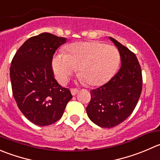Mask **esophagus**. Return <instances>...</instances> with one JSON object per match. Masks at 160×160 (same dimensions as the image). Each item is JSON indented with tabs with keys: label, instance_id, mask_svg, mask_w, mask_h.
Wrapping results in <instances>:
<instances>
[{
	"label": "esophagus",
	"instance_id": "esophagus-1",
	"mask_svg": "<svg viewBox=\"0 0 160 160\" xmlns=\"http://www.w3.org/2000/svg\"><path fill=\"white\" fill-rule=\"evenodd\" d=\"M70 91H71V94H72V95H76V94H77V93H78V90L77 89V88H72V89L70 90Z\"/></svg>",
	"mask_w": 160,
	"mask_h": 160
}]
</instances>
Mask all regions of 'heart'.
Segmentation results:
<instances>
[{"mask_svg":"<svg viewBox=\"0 0 160 160\" xmlns=\"http://www.w3.org/2000/svg\"><path fill=\"white\" fill-rule=\"evenodd\" d=\"M120 55L116 48L98 41L76 42L69 44L67 54L57 53L52 58L54 74L65 83L78 69L81 81L98 86L108 81L117 70Z\"/></svg>","mask_w":160,"mask_h":160,"instance_id":"heart-1","label":"heart"}]
</instances>
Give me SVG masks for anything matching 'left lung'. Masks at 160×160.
I'll list each match as a JSON object with an SVG mask.
<instances>
[{
	"label": "left lung",
	"instance_id": "1",
	"mask_svg": "<svg viewBox=\"0 0 160 160\" xmlns=\"http://www.w3.org/2000/svg\"><path fill=\"white\" fill-rule=\"evenodd\" d=\"M121 67L105 84L91 90L86 108L88 117L101 128H111L123 122L133 112L142 90V69L136 55L112 37Z\"/></svg>",
	"mask_w": 160,
	"mask_h": 160
}]
</instances>
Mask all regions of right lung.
Returning a JSON list of instances; mask_svg holds the SVG:
<instances>
[{"mask_svg": "<svg viewBox=\"0 0 160 160\" xmlns=\"http://www.w3.org/2000/svg\"><path fill=\"white\" fill-rule=\"evenodd\" d=\"M66 41L49 32L30 37L11 63L14 98L22 114L38 126L58 121L72 98L70 91L56 81L52 67L55 51Z\"/></svg>", "mask_w": 160, "mask_h": 160, "instance_id": "right-lung-1", "label": "right lung"}]
</instances>
